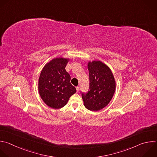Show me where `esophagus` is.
Segmentation results:
<instances>
[{
	"label": "esophagus",
	"mask_w": 157,
	"mask_h": 157,
	"mask_svg": "<svg viewBox=\"0 0 157 157\" xmlns=\"http://www.w3.org/2000/svg\"><path fill=\"white\" fill-rule=\"evenodd\" d=\"M76 92L78 93L79 92V87H76Z\"/></svg>",
	"instance_id": "1"
}]
</instances>
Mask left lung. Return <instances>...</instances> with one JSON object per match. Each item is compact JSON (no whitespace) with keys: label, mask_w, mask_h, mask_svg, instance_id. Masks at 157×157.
<instances>
[{"label":"left lung","mask_w":157,"mask_h":157,"mask_svg":"<svg viewBox=\"0 0 157 157\" xmlns=\"http://www.w3.org/2000/svg\"><path fill=\"white\" fill-rule=\"evenodd\" d=\"M89 90L82 94L84 107L97 112L105 107L111 101L115 90L116 81L110 68L100 60L89 61Z\"/></svg>","instance_id":"left-lung-1"}]
</instances>
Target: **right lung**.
Returning a JSON list of instances; mask_svg holds the SVG:
<instances>
[{
  "mask_svg": "<svg viewBox=\"0 0 157 157\" xmlns=\"http://www.w3.org/2000/svg\"><path fill=\"white\" fill-rule=\"evenodd\" d=\"M69 61L68 58H54L45 65L40 74L39 95L44 102L52 109H59L64 107L70 97L76 92L70 83V75L65 70Z\"/></svg>",
  "mask_w": 157,
  "mask_h": 157,
  "instance_id": "1",
  "label": "right lung"
}]
</instances>
